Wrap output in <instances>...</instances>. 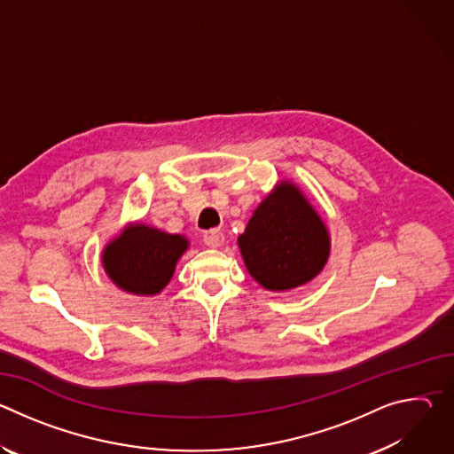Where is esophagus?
<instances>
[{
  "label": "esophagus",
  "mask_w": 454,
  "mask_h": 454,
  "mask_svg": "<svg viewBox=\"0 0 454 454\" xmlns=\"http://www.w3.org/2000/svg\"><path fill=\"white\" fill-rule=\"evenodd\" d=\"M203 240H205V244L210 246V247H219V246L224 242V235H223V231H219V230H208V231H205Z\"/></svg>",
  "instance_id": "obj_1"
}]
</instances>
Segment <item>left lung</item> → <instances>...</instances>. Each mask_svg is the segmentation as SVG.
Wrapping results in <instances>:
<instances>
[{"label":"left lung","mask_w":454,"mask_h":454,"mask_svg":"<svg viewBox=\"0 0 454 454\" xmlns=\"http://www.w3.org/2000/svg\"><path fill=\"white\" fill-rule=\"evenodd\" d=\"M239 247L251 277L270 291L312 280L327 262L329 233L289 183H282L249 219Z\"/></svg>","instance_id":"obj_1"}]
</instances>
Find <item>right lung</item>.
<instances>
[{"mask_svg": "<svg viewBox=\"0 0 454 454\" xmlns=\"http://www.w3.org/2000/svg\"><path fill=\"white\" fill-rule=\"evenodd\" d=\"M186 247L188 240L181 235L137 224L104 249L102 262L109 278L123 291L156 294L170 282Z\"/></svg>", "mask_w": 454, "mask_h": 454, "instance_id": "right-lung-1", "label": "right lung"}]
</instances>
